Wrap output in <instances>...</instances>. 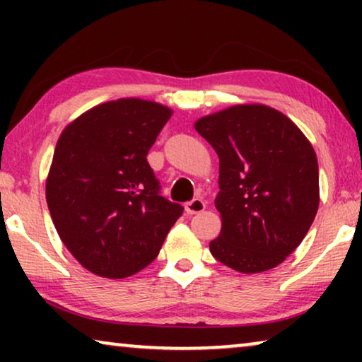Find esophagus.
I'll use <instances>...</instances> for the list:
<instances>
[{"mask_svg": "<svg viewBox=\"0 0 362 362\" xmlns=\"http://www.w3.org/2000/svg\"><path fill=\"white\" fill-rule=\"evenodd\" d=\"M185 209H186L187 214H191V216L192 214H199V212H202V211L206 209V202L202 201V199H199V197H196V199L186 202Z\"/></svg>", "mask_w": 362, "mask_h": 362, "instance_id": "34e87169", "label": "esophagus"}]
</instances>
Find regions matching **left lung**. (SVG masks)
Returning a JSON list of instances; mask_svg holds the SVG:
<instances>
[{"label":"left lung","mask_w":362,"mask_h":362,"mask_svg":"<svg viewBox=\"0 0 362 362\" xmlns=\"http://www.w3.org/2000/svg\"><path fill=\"white\" fill-rule=\"evenodd\" d=\"M219 156L214 204L222 227L211 254L242 274L280 265L305 239L320 204L316 153L275 108L234 105L194 123Z\"/></svg>","instance_id":"8db88e82"}]
</instances>
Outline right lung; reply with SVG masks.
Returning <instances> with one entry per match:
<instances>
[{
    "instance_id": "obj_1",
    "label": "right lung",
    "mask_w": 362,
    "mask_h": 362,
    "mask_svg": "<svg viewBox=\"0 0 362 362\" xmlns=\"http://www.w3.org/2000/svg\"><path fill=\"white\" fill-rule=\"evenodd\" d=\"M173 110L141 98L90 108L59 136L46 199L64 245L83 269L127 279L156 259L182 206L160 194L146 155Z\"/></svg>"
}]
</instances>
